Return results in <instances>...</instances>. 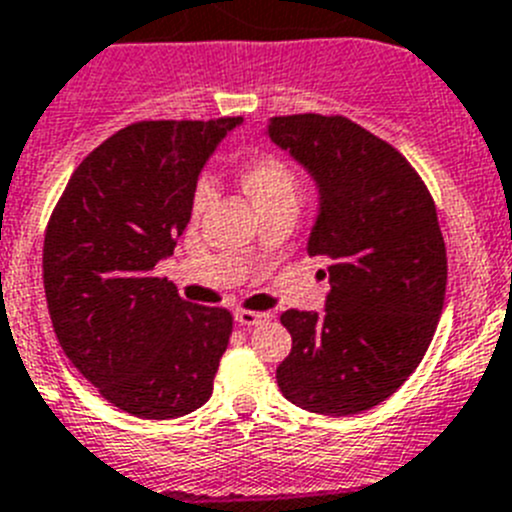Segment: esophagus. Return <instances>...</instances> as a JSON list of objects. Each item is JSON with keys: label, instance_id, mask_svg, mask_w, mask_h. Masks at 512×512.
Wrapping results in <instances>:
<instances>
[{"label": "esophagus", "instance_id": "esophagus-1", "mask_svg": "<svg viewBox=\"0 0 512 512\" xmlns=\"http://www.w3.org/2000/svg\"><path fill=\"white\" fill-rule=\"evenodd\" d=\"M234 319H237L239 326H247V329H252V326H260V324H265V321L273 319V313L270 311H245V308H242V311L234 313Z\"/></svg>", "mask_w": 512, "mask_h": 512}]
</instances>
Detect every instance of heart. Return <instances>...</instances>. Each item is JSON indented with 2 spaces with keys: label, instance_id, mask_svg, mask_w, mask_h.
Here are the masks:
<instances>
[{
  "label": "heart",
  "instance_id": "1",
  "mask_svg": "<svg viewBox=\"0 0 512 512\" xmlns=\"http://www.w3.org/2000/svg\"><path fill=\"white\" fill-rule=\"evenodd\" d=\"M239 183L257 206V211L270 209V206H293L298 204V176L293 165L278 153L252 155L242 170H239ZM214 199V183L209 176H201L193 186L191 211L196 216L206 209Z\"/></svg>",
  "mask_w": 512,
  "mask_h": 512
}]
</instances>
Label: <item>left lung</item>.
Returning a JSON list of instances; mask_svg holds the SVG:
<instances>
[{
  "instance_id": "8db88e82",
  "label": "left lung",
  "mask_w": 512,
  "mask_h": 512,
  "mask_svg": "<svg viewBox=\"0 0 512 512\" xmlns=\"http://www.w3.org/2000/svg\"><path fill=\"white\" fill-rule=\"evenodd\" d=\"M321 191L308 255L329 260L326 311L280 316L293 347L278 388L303 411H370L413 375L439 326L446 245L423 178L390 142L342 114H290L267 127Z\"/></svg>"
}]
</instances>
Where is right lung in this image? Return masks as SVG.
<instances>
[{"mask_svg": "<svg viewBox=\"0 0 512 512\" xmlns=\"http://www.w3.org/2000/svg\"><path fill=\"white\" fill-rule=\"evenodd\" d=\"M239 122L127 124L81 160L50 214L43 283L58 344L130 416H186L214 390L232 313L183 301L155 265L176 250L201 168Z\"/></svg>", "mask_w": 512, "mask_h": 512, "instance_id": "obj_1", "label": "right lung"}]
</instances>
